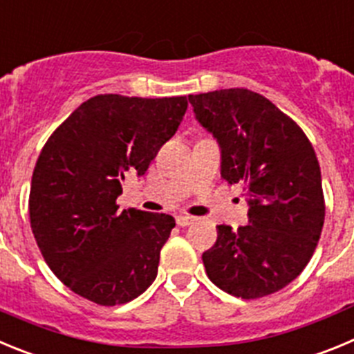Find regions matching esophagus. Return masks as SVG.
<instances>
[{"instance_id":"34e87169","label":"esophagus","mask_w":354,"mask_h":354,"mask_svg":"<svg viewBox=\"0 0 354 354\" xmlns=\"http://www.w3.org/2000/svg\"><path fill=\"white\" fill-rule=\"evenodd\" d=\"M196 221H197L196 216H190V215H178L176 216V224L180 225V227H187V225L194 224Z\"/></svg>"}]
</instances>
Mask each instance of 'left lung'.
<instances>
[{"label":"left lung","instance_id":"obj_1","mask_svg":"<svg viewBox=\"0 0 354 354\" xmlns=\"http://www.w3.org/2000/svg\"><path fill=\"white\" fill-rule=\"evenodd\" d=\"M197 120L222 148V178L240 183L248 225H216L203 254L216 288L243 300L263 298L295 280L316 250L324 196L316 151L300 125L245 88L189 95Z\"/></svg>","mask_w":354,"mask_h":354}]
</instances>
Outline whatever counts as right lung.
I'll list each match as a JSON object with an SVG mask.
<instances>
[{
  "mask_svg": "<svg viewBox=\"0 0 354 354\" xmlns=\"http://www.w3.org/2000/svg\"><path fill=\"white\" fill-rule=\"evenodd\" d=\"M187 107V97L97 95L44 145L31 178V231L49 268L75 295L114 307L157 277L176 222L165 213L118 212L116 199L125 174L146 173Z\"/></svg>",
  "mask_w": 354,
  "mask_h": 354,
  "instance_id": "add662e5",
  "label": "right lung"
}]
</instances>
